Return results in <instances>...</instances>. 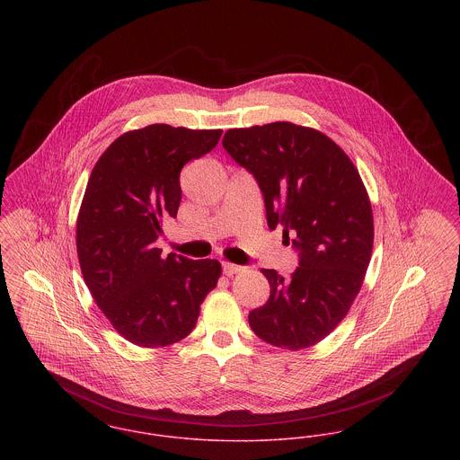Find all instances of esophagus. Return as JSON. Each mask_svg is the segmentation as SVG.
Returning a JSON list of instances; mask_svg holds the SVG:
<instances>
[{
	"instance_id": "34e87169",
	"label": "esophagus",
	"mask_w": 460,
	"mask_h": 460,
	"mask_svg": "<svg viewBox=\"0 0 460 460\" xmlns=\"http://www.w3.org/2000/svg\"><path fill=\"white\" fill-rule=\"evenodd\" d=\"M239 272H243V267L234 265V263H223V274L225 276H235Z\"/></svg>"
}]
</instances>
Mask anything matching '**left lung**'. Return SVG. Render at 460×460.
<instances>
[{"label": "left lung", "mask_w": 460, "mask_h": 460, "mask_svg": "<svg viewBox=\"0 0 460 460\" xmlns=\"http://www.w3.org/2000/svg\"><path fill=\"white\" fill-rule=\"evenodd\" d=\"M223 148L265 197L267 223L295 235L300 267L289 279L261 269L270 298L249 312L263 341L300 350L328 337L347 315L367 276L373 213L352 160L326 134L291 122L225 132Z\"/></svg>", "instance_id": "8db88e82"}]
</instances>
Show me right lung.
I'll use <instances>...</instances> for the list:
<instances>
[{
    "label": "right lung",
    "instance_id": "add662e5",
    "mask_svg": "<svg viewBox=\"0 0 460 460\" xmlns=\"http://www.w3.org/2000/svg\"><path fill=\"white\" fill-rule=\"evenodd\" d=\"M219 128L154 123L117 137L93 165L76 219L84 280L111 326L156 349L191 333L221 276L217 260L162 258V219L176 217L184 164L209 154Z\"/></svg>",
    "mask_w": 460,
    "mask_h": 460
}]
</instances>
